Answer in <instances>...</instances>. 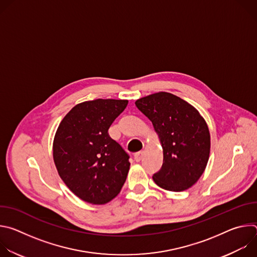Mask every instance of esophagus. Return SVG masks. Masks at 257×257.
Returning <instances> with one entry per match:
<instances>
[{
    "label": "esophagus",
    "instance_id": "obj_1",
    "mask_svg": "<svg viewBox=\"0 0 257 257\" xmlns=\"http://www.w3.org/2000/svg\"><path fill=\"white\" fill-rule=\"evenodd\" d=\"M142 158H143V152H138L134 155V159L136 162H140L142 160Z\"/></svg>",
    "mask_w": 257,
    "mask_h": 257
}]
</instances>
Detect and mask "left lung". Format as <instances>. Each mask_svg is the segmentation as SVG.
<instances>
[{
	"label": "left lung",
	"instance_id": "8db88e82",
	"mask_svg": "<svg viewBox=\"0 0 257 257\" xmlns=\"http://www.w3.org/2000/svg\"><path fill=\"white\" fill-rule=\"evenodd\" d=\"M159 135L164 161L153 176L156 184L169 191H184L203 174L210 152V135L197 109L169 92H157L135 101Z\"/></svg>",
	"mask_w": 257,
	"mask_h": 257
}]
</instances>
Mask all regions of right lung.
Returning a JSON list of instances; mask_svg holds the SVG:
<instances>
[{"label":"right lung","instance_id":"obj_1","mask_svg":"<svg viewBox=\"0 0 257 257\" xmlns=\"http://www.w3.org/2000/svg\"><path fill=\"white\" fill-rule=\"evenodd\" d=\"M127 99H94L76 104L61 121L53 157L61 179L80 199L104 204L121 191L129 172V155L108 135Z\"/></svg>","mask_w":257,"mask_h":257}]
</instances>
